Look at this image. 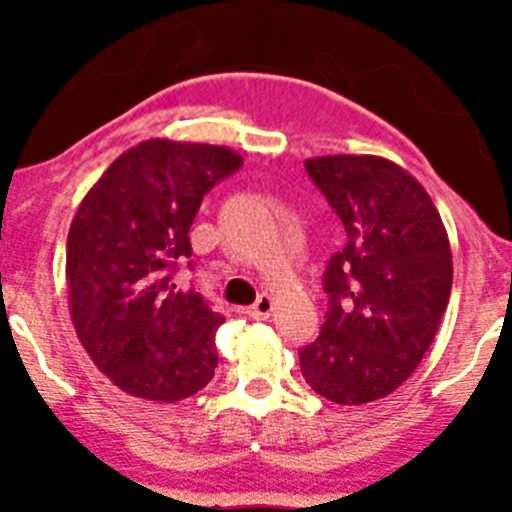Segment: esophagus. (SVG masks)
Returning a JSON list of instances; mask_svg holds the SVG:
<instances>
[{
    "label": "esophagus",
    "mask_w": 512,
    "mask_h": 512,
    "mask_svg": "<svg viewBox=\"0 0 512 512\" xmlns=\"http://www.w3.org/2000/svg\"><path fill=\"white\" fill-rule=\"evenodd\" d=\"M271 310H274V300H271L269 295H261L259 300L248 307V315H251L253 320H266L271 315Z\"/></svg>",
    "instance_id": "esophagus-1"
}]
</instances>
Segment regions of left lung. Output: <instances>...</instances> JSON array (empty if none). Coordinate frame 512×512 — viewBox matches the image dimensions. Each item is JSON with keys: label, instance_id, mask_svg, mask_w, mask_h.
Wrapping results in <instances>:
<instances>
[{"label": "left lung", "instance_id": "obj_1", "mask_svg": "<svg viewBox=\"0 0 512 512\" xmlns=\"http://www.w3.org/2000/svg\"><path fill=\"white\" fill-rule=\"evenodd\" d=\"M305 169L348 241L325 266L328 315L300 351L305 382L336 405L387 397L423 361L449 307V235L423 184L382 156H318Z\"/></svg>", "mask_w": 512, "mask_h": 512}]
</instances>
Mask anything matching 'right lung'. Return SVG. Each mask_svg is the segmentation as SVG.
<instances>
[{
  "label": "right lung",
  "instance_id": "obj_1",
  "mask_svg": "<svg viewBox=\"0 0 512 512\" xmlns=\"http://www.w3.org/2000/svg\"><path fill=\"white\" fill-rule=\"evenodd\" d=\"M241 166L225 146L151 138L117 156L81 200L66 241L71 320L122 392L179 402L215 374L225 318L171 274L192 256L202 197Z\"/></svg>",
  "mask_w": 512,
  "mask_h": 512
}]
</instances>
